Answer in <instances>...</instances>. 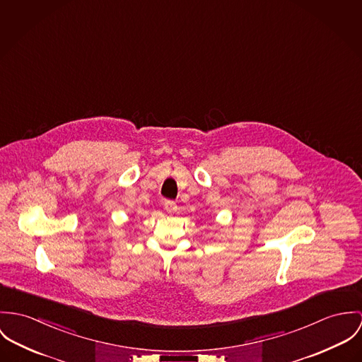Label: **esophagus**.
Wrapping results in <instances>:
<instances>
[{
  "instance_id": "34e87169",
  "label": "esophagus",
  "mask_w": 362,
  "mask_h": 362,
  "mask_svg": "<svg viewBox=\"0 0 362 362\" xmlns=\"http://www.w3.org/2000/svg\"><path fill=\"white\" fill-rule=\"evenodd\" d=\"M163 208H165V211H166V212L172 214V212H175V211H176L177 205H176V202H175V201L165 200L163 201Z\"/></svg>"
}]
</instances>
